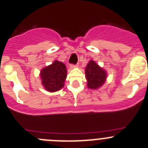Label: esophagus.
<instances>
[{
	"label": "esophagus",
	"mask_w": 148,
	"mask_h": 148,
	"mask_svg": "<svg viewBox=\"0 0 148 148\" xmlns=\"http://www.w3.org/2000/svg\"><path fill=\"white\" fill-rule=\"evenodd\" d=\"M71 68H72V69L77 68V67H78V64H76V65H74V64H71Z\"/></svg>",
	"instance_id": "34e87169"
}]
</instances>
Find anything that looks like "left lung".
Wrapping results in <instances>:
<instances>
[{"label": "left lung", "instance_id": "left-lung-1", "mask_svg": "<svg viewBox=\"0 0 148 148\" xmlns=\"http://www.w3.org/2000/svg\"><path fill=\"white\" fill-rule=\"evenodd\" d=\"M85 76L88 88L97 90L105 83L107 74L103 68L96 64L95 61L91 60L85 68Z\"/></svg>", "mask_w": 148, "mask_h": 148}]
</instances>
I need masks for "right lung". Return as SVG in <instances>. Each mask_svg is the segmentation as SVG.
<instances>
[{
  "mask_svg": "<svg viewBox=\"0 0 148 148\" xmlns=\"http://www.w3.org/2000/svg\"><path fill=\"white\" fill-rule=\"evenodd\" d=\"M66 73L65 64L57 60L52 64L42 69L40 76L45 90L52 92L63 88L67 76Z\"/></svg>",
  "mask_w": 148,
  "mask_h": 148,
  "instance_id": "add662e5",
  "label": "right lung"
}]
</instances>
